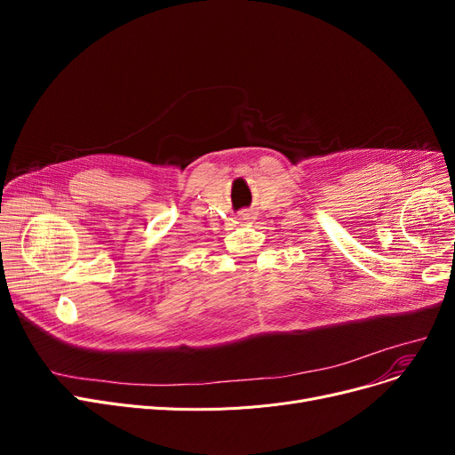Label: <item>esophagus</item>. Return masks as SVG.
<instances>
[{
  "mask_svg": "<svg viewBox=\"0 0 455 455\" xmlns=\"http://www.w3.org/2000/svg\"><path fill=\"white\" fill-rule=\"evenodd\" d=\"M249 220H251V213H249V212H243L242 218H240V223H245V221H249Z\"/></svg>",
  "mask_w": 455,
  "mask_h": 455,
  "instance_id": "esophagus-1",
  "label": "esophagus"
}]
</instances>
